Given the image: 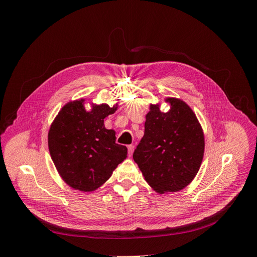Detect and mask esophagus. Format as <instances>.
I'll return each mask as SVG.
<instances>
[{
    "instance_id": "1",
    "label": "esophagus",
    "mask_w": 257,
    "mask_h": 257,
    "mask_svg": "<svg viewBox=\"0 0 257 257\" xmlns=\"http://www.w3.org/2000/svg\"><path fill=\"white\" fill-rule=\"evenodd\" d=\"M134 149H135V147H134L133 145H130V146L127 147V150H128V155H130V157H132V154H133V152H134Z\"/></svg>"
}]
</instances>
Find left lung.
Here are the masks:
<instances>
[{
    "instance_id": "1",
    "label": "left lung",
    "mask_w": 257,
    "mask_h": 257,
    "mask_svg": "<svg viewBox=\"0 0 257 257\" xmlns=\"http://www.w3.org/2000/svg\"><path fill=\"white\" fill-rule=\"evenodd\" d=\"M167 112L150 104L146 114L145 135L133 159L145 180L159 194L178 192L197 175L205 152L204 131L184 100L166 97Z\"/></svg>"
}]
</instances>
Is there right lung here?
Listing matches in <instances>:
<instances>
[{"label": "right lung", "mask_w": 257, "mask_h": 257, "mask_svg": "<svg viewBox=\"0 0 257 257\" xmlns=\"http://www.w3.org/2000/svg\"><path fill=\"white\" fill-rule=\"evenodd\" d=\"M83 98L61 108L48 132V148L60 177L74 190L93 192L109 179L127 157V148L115 144V132L107 130L104 119L118 104H91Z\"/></svg>", "instance_id": "add662e5"}]
</instances>
